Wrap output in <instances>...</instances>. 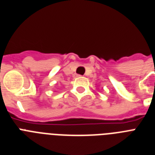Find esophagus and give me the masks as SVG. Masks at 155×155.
<instances>
[{
	"mask_svg": "<svg viewBox=\"0 0 155 155\" xmlns=\"http://www.w3.org/2000/svg\"><path fill=\"white\" fill-rule=\"evenodd\" d=\"M80 76H81L80 75H76V77H80Z\"/></svg>",
	"mask_w": 155,
	"mask_h": 155,
	"instance_id": "esophagus-1",
	"label": "esophagus"
}]
</instances>
